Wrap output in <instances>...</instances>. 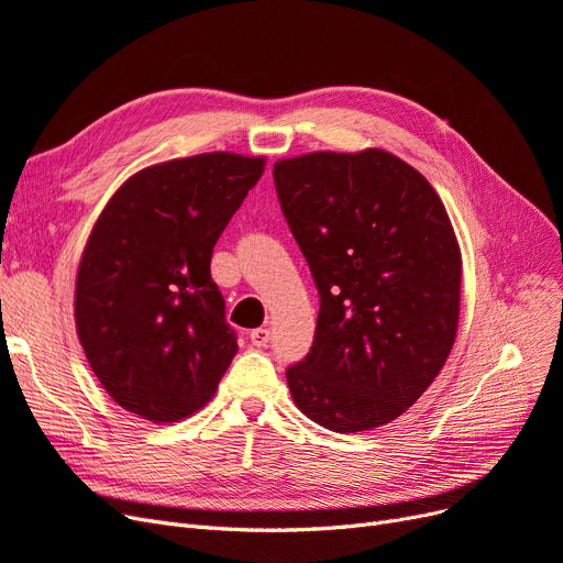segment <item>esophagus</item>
<instances>
[{"label": "esophagus", "instance_id": "34e87169", "mask_svg": "<svg viewBox=\"0 0 563 563\" xmlns=\"http://www.w3.org/2000/svg\"><path fill=\"white\" fill-rule=\"evenodd\" d=\"M249 338H251V345L253 347H265L269 343V329H265V327L253 329Z\"/></svg>", "mask_w": 563, "mask_h": 563}]
</instances>
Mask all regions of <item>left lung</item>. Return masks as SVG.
Masks as SVG:
<instances>
[{
  "mask_svg": "<svg viewBox=\"0 0 563 563\" xmlns=\"http://www.w3.org/2000/svg\"><path fill=\"white\" fill-rule=\"evenodd\" d=\"M286 223L319 288L310 354L286 371L300 411L333 432L399 418L455 343L463 258L434 187L391 152L275 164Z\"/></svg>",
  "mask_w": 563,
  "mask_h": 563,
  "instance_id": "8db88e82",
  "label": "left lung"
}]
</instances>
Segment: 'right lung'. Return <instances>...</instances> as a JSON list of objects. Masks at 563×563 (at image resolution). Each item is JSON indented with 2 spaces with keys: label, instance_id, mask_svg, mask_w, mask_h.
<instances>
[{
  "label": "right lung",
  "instance_id": "obj_1",
  "mask_svg": "<svg viewBox=\"0 0 563 563\" xmlns=\"http://www.w3.org/2000/svg\"><path fill=\"white\" fill-rule=\"evenodd\" d=\"M265 172L234 152L133 174L100 211L75 282L84 354L108 395L150 422L197 413L236 354L211 279L220 232Z\"/></svg>",
  "mask_w": 563,
  "mask_h": 563
}]
</instances>
